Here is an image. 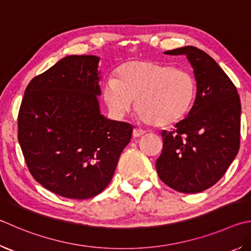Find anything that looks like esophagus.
Masks as SVG:
<instances>
[{"mask_svg":"<svg viewBox=\"0 0 251 251\" xmlns=\"http://www.w3.org/2000/svg\"><path fill=\"white\" fill-rule=\"evenodd\" d=\"M144 135V131L143 130H140V129H137V128H135L134 130H133V137L134 138H139V137H141V136Z\"/></svg>","mask_w":251,"mask_h":251,"instance_id":"1","label":"esophagus"}]
</instances>
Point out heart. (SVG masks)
Listing matches in <instances>:
<instances>
[{
  "label": "heart",
  "mask_w": 251,
  "mask_h": 251,
  "mask_svg": "<svg viewBox=\"0 0 251 251\" xmlns=\"http://www.w3.org/2000/svg\"><path fill=\"white\" fill-rule=\"evenodd\" d=\"M197 92V80L191 72L151 60L124 63L116 79L108 78L102 86L104 101L116 118L124 117L135 101L137 115L159 128L183 120Z\"/></svg>",
  "instance_id": "b5f03b06"
}]
</instances>
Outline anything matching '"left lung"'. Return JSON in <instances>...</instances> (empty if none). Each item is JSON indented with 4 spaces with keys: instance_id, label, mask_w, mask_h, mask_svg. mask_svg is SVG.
I'll list each match as a JSON object with an SVG mask.
<instances>
[{
    "instance_id": "obj_1",
    "label": "left lung",
    "mask_w": 251,
    "mask_h": 251,
    "mask_svg": "<svg viewBox=\"0 0 251 251\" xmlns=\"http://www.w3.org/2000/svg\"><path fill=\"white\" fill-rule=\"evenodd\" d=\"M165 53L185 54L198 92L188 116L172 131H162L156 169L171 189L199 193L215 184L238 153L240 99L228 75L203 50L186 46Z\"/></svg>"
}]
</instances>
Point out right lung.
Segmentation results:
<instances>
[{
	"instance_id": "1",
	"label": "right lung",
	"mask_w": 251,
	"mask_h": 251,
	"mask_svg": "<svg viewBox=\"0 0 251 251\" xmlns=\"http://www.w3.org/2000/svg\"><path fill=\"white\" fill-rule=\"evenodd\" d=\"M100 58L68 56L31 80L18 112V141L34 179L72 200L110 183L133 126L100 113Z\"/></svg>"
}]
</instances>
